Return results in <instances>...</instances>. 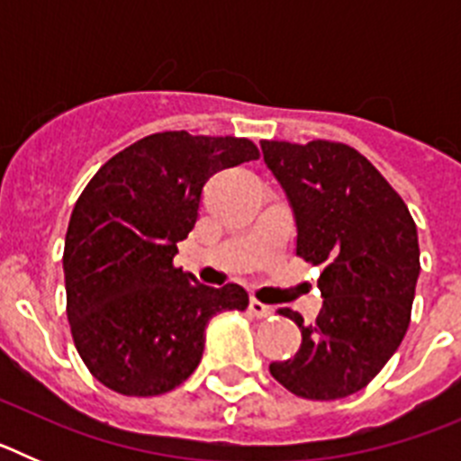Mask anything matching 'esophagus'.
<instances>
[{"label": "esophagus", "mask_w": 461, "mask_h": 461, "mask_svg": "<svg viewBox=\"0 0 461 461\" xmlns=\"http://www.w3.org/2000/svg\"><path fill=\"white\" fill-rule=\"evenodd\" d=\"M249 312L254 313L256 319H267V316H272V313H275V309L267 307V304H263V303H258L256 297H251V300H249Z\"/></svg>", "instance_id": "1"}]
</instances>
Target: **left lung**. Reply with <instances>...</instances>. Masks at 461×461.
I'll return each mask as SVG.
<instances>
[{"instance_id": "left-lung-1", "label": "left lung", "mask_w": 461, "mask_h": 461, "mask_svg": "<svg viewBox=\"0 0 461 461\" xmlns=\"http://www.w3.org/2000/svg\"><path fill=\"white\" fill-rule=\"evenodd\" d=\"M260 149L293 207L297 256L323 266V307L312 325L279 309L303 344L272 362L270 374L297 397H348L381 372L409 330L420 275L415 221L388 180L344 142L263 140Z\"/></svg>"}]
</instances>
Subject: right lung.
I'll return each instance as SVG.
<instances>
[{
  "instance_id": "obj_1",
  "label": "right lung",
  "mask_w": 461,
  "mask_h": 461,
  "mask_svg": "<svg viewBox=\"0 0 461 461\" xmlns=\"http://www.w3.org/2000/svg\"><path fill=\"white\" fill-rule=\"evenodd\" d=\"M258 157L247 138L152 133L85 186L64 242L67 316L80 357L105 388L170 393L198 367L212 316L247 309L242 286H203L173 258L212 175Z\"/></svg>"
}]
</instances>
